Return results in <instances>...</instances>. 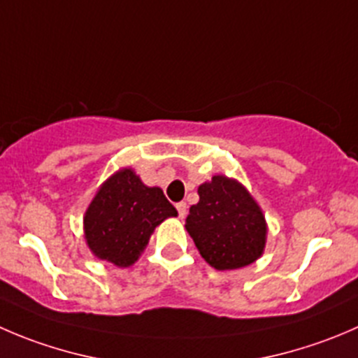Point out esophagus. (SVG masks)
Listing matches in <instances>:
<instances>
[{
    "mask_svg": "<svg viewBox=\"0 0 358 358\" xmlns=\"http://www.w3.org/2000/svg\"><path fill=\"white\" fill-rule=\"evenodd\" d=\"M176 210H178L180 218H185V215H187V204L185 203H176Z\"/></svg>",
    "mask_w": 358,
    "mask_h": 358,
    "instance_id": "esophagus-1",
    "label": "esophagus"
}]
</instances>
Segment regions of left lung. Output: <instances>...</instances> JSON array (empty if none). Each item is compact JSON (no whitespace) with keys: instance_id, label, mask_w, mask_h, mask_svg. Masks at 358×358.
Here are the masks:
<instances>
[{"instance_id":"8db88e82","label":"left lung","mask_w":358,"mask_h":358,"mask_svg":"<svg viewBox=\"0 0 358 358\" xmlns=\"http://www.w3.org/2000/svg\"><path fill=\"white\" fill-rule=\"evenodd\" d=\"M199 203L192 204L185 229L201 257L218 271L255 262L266 248L267 222L241 182L225 175L211 176L197 187Z\"/></svg>"}]
</instances>
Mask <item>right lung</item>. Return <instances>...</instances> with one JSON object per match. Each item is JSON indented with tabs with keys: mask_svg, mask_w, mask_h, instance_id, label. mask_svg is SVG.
I'll return each instance as SVG.
<instances>
[{
	"mask_svg": "<svg viewBox=\"0 0 358 358\" xmlns=\"http://www.w3.org/2000/svg\"><path fill=\"white\" fill-rule=\"evenodd\" d=\"M178 211L159 187L141 182L122 168L96 190L83 215V238L92 255L117 267H129L147 248L155 227Z\"/></svg>",
	"mask_w": 358,
	"mask_h": 358,
	"instance_id": "obj_1",
	"label": "right lung"
}]
</instances>
